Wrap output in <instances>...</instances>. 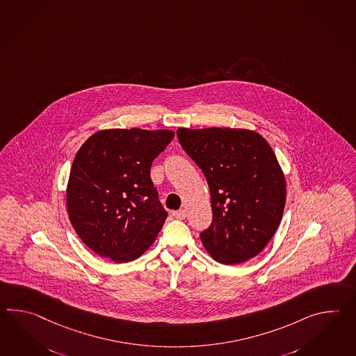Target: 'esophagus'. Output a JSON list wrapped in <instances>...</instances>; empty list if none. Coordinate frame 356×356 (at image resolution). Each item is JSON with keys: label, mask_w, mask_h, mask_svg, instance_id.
<instances>
[{"label": "esophagus", "mask_w": 356, "mask_h": 356, "mask_svg": "<svg viewBox=\"0 0 356 356\" xmlns=\"http://www.w3.org/2000/svg\"><path fill=\"white\" fill-rule=\"evenodd\" d=\"M172 216L177 220H184L186 217V211L185 209H180V211H174Z\"/></svg>", "instance_id": "1"}]
</instances>
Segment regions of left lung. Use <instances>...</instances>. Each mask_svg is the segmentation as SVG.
Here are the masks:
<instances>
[{
  "mask_svg": "<svg viewBox=\"0 0 356 356\" xmlns=\"http://www.w3.org/2000/svg\"><path fill=\"white\" fill-rule=\"evenodd\" d=\"M177 138L206 176L213 220L200 234L214 261L238 264L268 244L286 203L282 168L268 142L253 130H177Z\"/></svg>",
  "mask_w": 356,
  "mask_h": 356,
  "instance_id": "8db88e82",
  "label": "left lung"
}]
</instances>
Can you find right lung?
Wrapping results in <instances>:
<instances>
[{
  "label": "right lung",
  "mask_w": 356,
  "mask_h": 356,
  "mask_svg": "<svg viewBox=\"0 0 356 356\" xmlns=\"http://www.w3.org/2000/svg\"><path fill=\"white\" fill-rule=\"evenodd\" d=\"M174 135L136 127L101 130L75 154L67 213L81 241L99 257L134 261L154 243L167 212L150 180V166Z\"/></svg>",
  "instance_id": "add662e5"
}]
</instances>
